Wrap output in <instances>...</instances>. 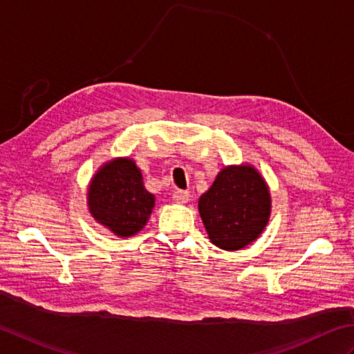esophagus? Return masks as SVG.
<instances>
[{"label": "esophagus", "instance_id": "1", "mask_svg": "<svg viewBox=\"0 0 354 354\" xmlns=\"http://www.w3.org/2000/svg\"><path fill=\"white\" fill-rule=\"evenodd\" d=\"M172 200H174L176 203H187V200H189V192L177 189L172 194Z\"/></svg>", "mask_w": 354, "mask_h": 354}]
</instances>
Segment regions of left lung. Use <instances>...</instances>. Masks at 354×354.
<instances>
[{"label": "left lung", "mask_w": 354, "mask_h": 354, "mask_svg": "<svg viewBox=\"0 0 354 354\" xmlns=\"http://www.w3.org/2000/svg\"><path fill=\"white\" fill-rule=\"evenodd\" d=\"M270 207L269 187L250 165L223 168L198 200L209 240L223 250H240L255 241L268 225Z\"/></svg>", "instance_id": "left-lung-1"}]
</instances>
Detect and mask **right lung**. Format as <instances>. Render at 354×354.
I'll use <instances>...</instances> for the list:
<instances>
[{"label": "right lung", "instance_id": "obj_1", "mask_svg": "<svg viewBox=\"0 0 354 354\" xmlns=\"http://www.w3.org/2000/svg\"><path fill=\"white\" fill-rule=\"evenodd\" d=\"M90 214L118 236H131L147 225L154 196L145 189L131 158H114L97 169L86 194Z\"/></svg>", "mask_w": 354, "mask_h": 354}]
</instances>
